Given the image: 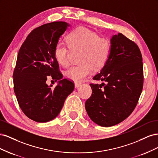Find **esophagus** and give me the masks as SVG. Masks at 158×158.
<instances>
[{
    "label": "esophagus",
    "mask_w": 158,
    "mask_h": 158,
    "mask_svg": "<svg viewBox=\"0 0 158 158\" xmlns=\"http://www.w3.org/2000/svg\"><path fill=\"white\" fill-rule=\"evenodd\" d=\"M80 85H81V84H80V83H77V82L74 83V86L76 88H78Z\"/></svg>",
    "instance_id": "esophagus-1"
}]
</instances>
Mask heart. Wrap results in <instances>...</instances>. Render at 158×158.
<instances>
[{
	"instance_id": "1",
	"label": "heart",
	"mask_w": 158,
	"mask_h": 158,
	"mask_svg": "<svg viewBox=\"0 0 158 158\" xmlns=\"http://www.w3.org/2000/svg\"><path fill=\"white\" fill-rule=\"evenodd\" d=\"M69 48L73 51H81L80 65L73 66L65 72L68 79L80 82L90 74L106 65L109 58L111 44L106 38H100L95 32L80 26L72 31L67 37ZM55 59L63 66L69 64L70 50L64 43L59 41L55 47Z\"/></svg>"
}]
</instances>
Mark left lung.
<instances>
[{"label":"left lung","mask_w":158,"mask_h":158,"mask_svg":"<svg viewBox=\"0 0 158 158\" xmlns=\"http://www.w3.org/2000/svg\"><path fill=\"white\" fill-rule=\"evenodd\" d=\"M110 41L109 58L93 78L106 84H90L92 94L85 103L91 120L105 127L117 125L130 115L143 88L142 58L137 45L121 33Z\"/></svg>","instance_id":"obj_1"}]
</instances>
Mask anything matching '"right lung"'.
Returning <instances> with one entry per match:
<instances>
[{"instance_id":"obj_1","label":"right lung","mask_w":158,"mask_h":158,"mask_svg":"<svg viewBox=\"0 0 158 158\" xmlns=\"http://www.w3.org/2000/svg\"><path fill=\"white\" fill-rule=\"evenodd\" d=\"M70 25L54 22L33 30L18 52L13 74L14 90L22 111L31 120L47 123L60 112L74 85L63 78L54 55L60 37ZM48 75L57 82L56 88L46 83Z\"/></svg>"}]
</instances>
